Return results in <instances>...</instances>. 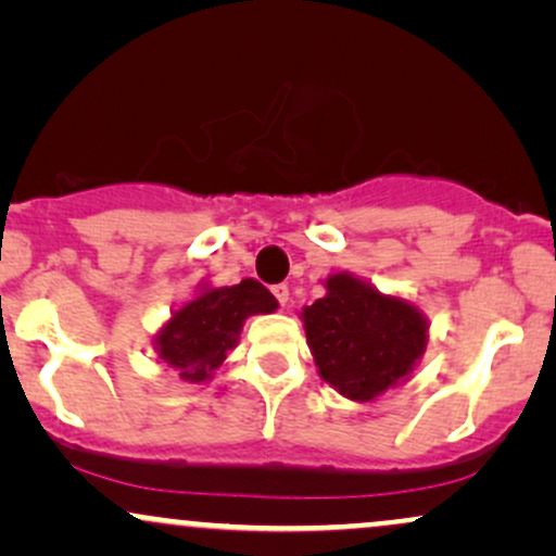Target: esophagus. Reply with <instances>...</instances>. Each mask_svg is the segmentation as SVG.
Returning a JSON list of instances; mask_svg holds the SVG:
<instances>
[{
  "label": "esophagus",
  "mask_w": 556,
  "mask_h": 556,
  "mask_svg": "<svg viewBox=\"0 0 556 556\" xmlns=\"http://www.w3.org/2000/svg\"><path fill=\"white\" fill-rule=\"evenodd\" d=\"M271 292H274V298L279 300V305L290 303V287H287V285H274Z\"/></svg>",
  "instance_id": "obj_1"
}]
</instances>
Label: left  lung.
<instances>
[{
  "mask_svg": "<svg viewBox=\"0 0 556 556\" xmlns=\"http://www.w3.org/2000/svg\"><path fill=\"white\" fill-rule=\"evenodd\" d=\"M324 287L327 295L300 314L318 376L353 402L402 384L429 344L424 311L350 271L329 274Z\"/></svg>",
  "mask_w": 556,
  "mask_h": 556,
  "instance_id": "8db88e82",
  "label": "left lung"
}]
</instances>
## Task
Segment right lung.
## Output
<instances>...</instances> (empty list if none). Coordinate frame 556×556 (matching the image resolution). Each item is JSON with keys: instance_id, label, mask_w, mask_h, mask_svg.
<instances>
[{"instance_id": "add662e5", "label": "right lung", "mask_w": 556, "mask_h": 556, "mask_svg": "<svg viewBox=\"0 0 556 556\" xmlns=\"http://www.w3.org/2000/svg\"><path fill=\"white\" fill-rule=\"evenodd\" d=\"M277 305V298L256 279L232 287L201 285L195 298L172 311L154 334L159 363L175 368L188 384L208 381L238 344L245 318L274 314Z\"/></svg>"}]
</instances>
